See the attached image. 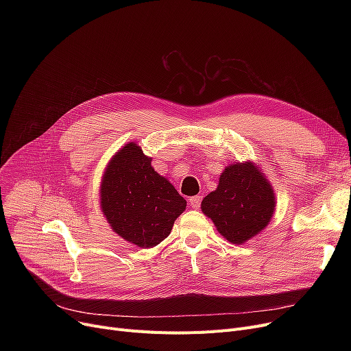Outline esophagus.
<instances>
[{
  "instance_id": "1",
  "label": "esophagus",
  "mask_w": 351,
  "mask_h": 351,
  "mask_svg": "<svg viewBox=\"0 0 351 351\" xmlns=\"http://www.w3.org/2000/svg\"><path fill=\"white\" fill-rule=\"evenodd\" d=\"M200 204H202V196H193L189 199V205L193 208V209H199L200 208Z\"/></svg>"
}]
</instances>
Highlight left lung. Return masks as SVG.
<instances>
[{"label": "left lung", "instance_id": "8db88e82", "mask_svg": "<svg viewBox=\"0 0 351 351\" xmlns=\"http://www.w3.org/2000/svg\"><path fill=\"white\" fill-rule=\"evenodd\" d=\"M274 193L253 163H234L220 175L219 185L202 200V210L219 233L239 245L263 230L274 212Z\"/></svg>", "mask_w": 351, "mask_h": 351}]
</instances>
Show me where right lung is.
Listing matches in <instances>:
<instances>
[{
    "mask_svg": "<svg viewBox=\"0 0 351 351\" xmlns=\"http://www.w3.org/2000/svg\"><path fill=\"white\" fill-rule=\"evenodd\" d=\"M101 208L125 241L154 247L168 237L186 200L158 175L138 143L131 142L110 159L102 178Z\"/></svg>",
    "mask_w": 351,
    "mask_h": 351,
    "instance_id": "1",
    "label": "right lung"
}]
</instances>
